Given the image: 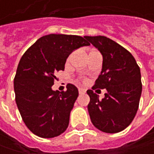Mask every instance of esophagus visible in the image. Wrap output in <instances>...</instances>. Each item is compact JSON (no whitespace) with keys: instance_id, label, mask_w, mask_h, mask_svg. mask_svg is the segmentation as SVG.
<instances>
[{"instance_id":"1","label":"esophagus","mask_w":154,"mask_h":154,"mask_svg":"<svg viewBox=\"0 0 154 154\" xmlns=\"http://www.w3.org/2000/svg\"><path fill=\"white\" fill-rule=\"evenodd\" d=\"M86 92V90L85 89H83V88H79V93L80 94H83V93H85Z\"/></svg>"}]
</instances>
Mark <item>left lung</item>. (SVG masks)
<instances>
[{
	"instance_id": "8db88e82",
	"label": "left lung",
	"mask_w": 154,
	"mask_h": 154,
	"mask_svg": "<svg viewBox=\"0 0 154 154\" xmlns=\"http://www.w3.org/2000/svg\"><path fill=\"white\" fill-rule=\"evenodd\" d=\"M85 38L103 56L101 74L92 90L86 91L90 97L87 109L91 121L103 132L118 133L131 123L139 108L140 70L131 53L115 41L103 36ZM98 89L107 91L101 100L93 92Z\"/></svg>"
}]
</instances>
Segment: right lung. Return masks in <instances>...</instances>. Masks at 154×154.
<instances>
[{
	"mask_svg": "<svg viewBox=\"0 0 154 154\" xmlns=\"http://www.w3.org/2000/svg\"><path fill=\"white\" fill-rule=\"evenodd\" d=\"M90 44L76 35L50 34L33 44L21 57L14 85L15 101L26 127L42 138H53L68 126L69 116L78 98L77 87L53 91L55 74L64 70L73 51Z\"/></svg>",
	"mask_w": 154,
	"mask_h": 154,
	"instance_id": "obj_1",
	"label": "right lung"
}]
</instances>
